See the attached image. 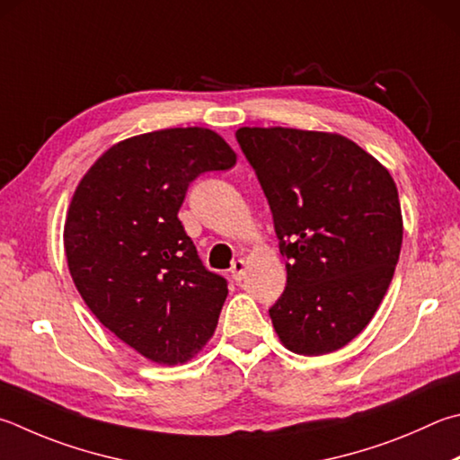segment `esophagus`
Returning <instances> with one entry per match:
<instances>
[{
	"label": "esophagus",
	"instance_id": "1",
	"mask_svg": "<svg viewBox=\"0 0 460 460\" xmlns=\"http://www.w3.org/2000/svg\"><path fill=\"white\" fill-rule=\"evenodd\" d=\"M245 270H247V263H245V259H235V261H233V265H231V278L235 279V281H241L245 278Z\"/></svg>",
	"mask_w": 460,
	"mask_h": 460
}]
</instances>
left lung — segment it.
Segmentation results:
<instances>
[{"instance_id":"8db88e82","label":"left lung","mask_w":460,"mask_h":460,"mask_svg":"<svg viewBox=\"0 0 460 460\" xmlns=\"http://www.w3.org/2000/svg\"><path fill=\"white\" fill-rule=\"evenodd\" d=\"M235 137L288 257L273 328L289 352H336L370 323L394 275L402 247L396 182L336 132L243 127Z\"/></svg>"}]
</instances>
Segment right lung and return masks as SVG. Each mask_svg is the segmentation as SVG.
Returning a JSON list of instances; mask_svg holds the SVG:
<instances>
[{
    "instance_id": "1",
    "label": "right lung",
    "mask_w": 460,
    "mask_h": 460,
    "mask_svg": "<svg viewBox=\"0 0 460 460\" xmlns=\"http://www.w3.org/2000/svg\"><path fill=\"white\" fill-rule=\"evenodd\" d=\"M237 155L217 132L164 128L120 140L74 190L64 252L90 312L124 344L164 366L211 340L227 281L205 270L179 221L187 189Z\"/></svg>"
}]
</instances>
